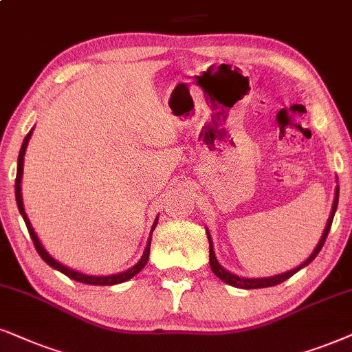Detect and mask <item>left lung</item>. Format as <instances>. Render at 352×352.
I'll use <instances>...</instances> for the list:
<instances>
[{"label": "left lung", "mask_w": 352, "mask_h": 352, "mask_svg": "<svg viewBox=\"0 0 352 352\" xmlns=\"http://www.w3.org/2000/svg\"><path fill=\"white\" fill-rule=\"evenodd\" d=\"M338 197H340V186L336 185V190H335V199H333V206H331V212H330V217H328L327 221V226H324L323 229V234L322 237H320V242L317 243V247L314 248L312 255H310L304 263L297 266V268L291 270V271H286V273L283 274H276V276H270V278H242V276L239 274H234L228 271L226 268H222L219 265V261H217L216 258V253H214V247H212V240H211V235H209V230L206 229V235H208V240H209V265H211V270L212 273H214L217 278L221 279V281L228 283L229 286H234V287H240V289H261V287H271V286H276V284L286 281V279L291 278V276H294L297 271H300L302 268H305L307 265L312 263L314 258L318 255V252L322 250L324 240L328 237V232H330V228H331V222H333V217H335V212H336V208H338Z\"/></svg>", "instance_id": "1"}]
</instances>
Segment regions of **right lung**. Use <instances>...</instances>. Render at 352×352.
Masks as SVG:
<instances>
[{
  "label": "right lung",
  "instance_id": "obj_1",
  "mask_svg": "<svg viewBox=\"0 0 352 352\" xmlns=\"http://www.w3.org/2000/svg\"><path fill=\"white\" fill-rule=\"evenodd\" d=\"M32 131L34 128L28 133V136L24 138V143L21 146V151H19V157H17V173H16V185H14V191H16V201H17V208H19V212L22 216V219H24L25 226H28V230L30 234V239H32L35 248H37L38 255L42 256V260L45 261L47 265H50L53 270L60 271V273H63L68 276V278L74 279V281L78 283H84V284H91V286H113V284H120V283H124L128 281V279H131L133 276L140 273L141 270L144 268L146 263H148L149 260V248H151V235H153V230L155 229V226H157V221H159V216L155 217L154 224H153V229H151V235H149V240L148 243H146V248L143 252V256L140 258V261L135 266H131V268H128L126 271H122V273H117V274H109V276H94V274H86V273H81V271H76V270H71L68 266L61 265L60 261H56L55 258H53L50 253H48L45 248H43L42 243H40V240L37 237V234H35V230L32 228V224H30L28 214H25V209H24V203H22V193H21V180H22V172H24V155H25V149H28V144H29V140L30 136H32Z\"/></svg>",
  "mask_w": 352,
  "mask_h": 352
}]
</instances>
